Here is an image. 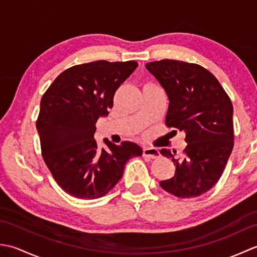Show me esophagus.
<instances>
[{
  "mask_svg": "<svg viewBox=\"0 0 257 257\" xmlns=\"http://www.w3.org/2000/svg\"><path fill=\"white\" fill-rule=\"evenodd\" d=\"M143 156L144 158H148V159H156V158L160 157V152L156 148H144Z\"/></svg>",
  "mask_w": 257,
  "mask_h": 257,
  "instance_id": "34e87169",
  "label": "esophagus"
}]
</instances>
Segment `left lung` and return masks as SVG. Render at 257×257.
<instances>
[{"instance_id":"left-lung-1","label":"left lung","mask_w":257,"mask_h":257,"mask_svg":"<svg viewBox=\"0 0 257 257\" xmlns=\"http://www.w3.org/2000/svg\"><path fill=\"white\" fill-rule=\"evenodd\" d=\"M146 68L169 98L166 124L185 133L187 147L161 149L171 158L176 173L160 182L167 192L181 199L196 198L219 181L234 146L233 106L213 74L198 64L173 59L151 62Z\"/></svg>"}]
</instances>
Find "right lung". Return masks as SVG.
I'll list each match as a JSON object with an SVG mask.
<instances>
[{"mask_svg":"<svg viewBox=\"0 0 257 257\" xmlns=\"http://www.w3.org/2000/svg\"><path fill=\"white\" fill-rule=\"evenodd\" d=\"M138 64L97 61L64 70L43 95L36 128L42 156L53 178L77 199L101 198L121 179L129 159L143 155L138 145L103 140L94 135L99 117L112 108L114 92Z\"/></svg>","mask_w":257,"mask_h":257,"instance_id":"add662e5","label":"right lung"}]
</instances>
